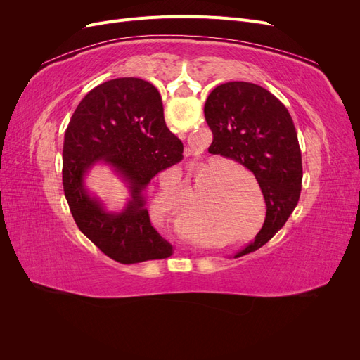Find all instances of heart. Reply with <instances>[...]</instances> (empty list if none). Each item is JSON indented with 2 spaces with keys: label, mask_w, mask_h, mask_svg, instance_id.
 <instances>
[{
  "label": "heart",
  "mask_w": 360,
  "mask_h": 360,
  "mask_svg": "<svg viewBox=\"0 0 360 360\" xmlns=\"http://www.w3.org/2000/svg\"><path fill=\"white\" fill-rule=\"evenodd\" d=\"M216 160H212L209 163H205V167H210V165H214ZM213 169H205L201 176L197 179V181H195V186H193V197L192 200L188 202V205L184 207V210L181 213V219H180V224H179V231L183 237H186L188 240H191L192 243L195 245H200V238L192 236L191 233L187 231L189 229L190 231H216L219 230L221 226V222L224 219V214L222 212H219V205H217L213 200V192H216L217 188L224 186V176L222 174H214L213 176ZM171 179L172 181L169 184H165L163 186V192H165L167 197H169V201L167 202V212L169 214H176V207H174V202L171 201V197L174 193V189H176L177 186H180V184L183 183V176L181 172L179 169H174L172 174H171ZM207 183L205 184V181ZM205 184L206 186L204 187L203 184ZM205 188V197L201 199L199 198V195L202 191V188ZM200 199L199 202L198 198ZM199 202V204H196V201ZM176 217V216H174ZM188 229L186 231V228Z\"/></svg>",
  "instance_id": "obj_1"
}]
</instances>
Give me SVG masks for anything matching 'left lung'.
<instances>
[{
    "label": "left lung",
    "instance_id": "8db88e82",
    "mask_svg": "<svg viewBox=\"0 0 360 360\" xmlns=\"http://www.w3.org/2000/svg\"><path fill=\"white\" fill-rule=\"evenodd\" d=\"M204 115L213 132L210 153L252 171L266 201L264 224L255 240L236 254L242 257L266 245L297 205L303 171L296 127L274 94L243 81L217 85Z\"/></svg>",
    "mask_w": 360,
    "mask_h": 360
}]
</instances>
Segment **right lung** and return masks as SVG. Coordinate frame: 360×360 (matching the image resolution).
<instances>
[{
	"label": "right lung",
	"instance_id": "add662e5",
	"mask_svg": "<svg viewBox=\"0 0 360 360\" xmlns=\"http://www.w3.org/2000/svg\"><path fill=\"white\" fill-rule=\"evenodd\" d=\"M183 158V143L169 132L156 86L139 78L97 85L73 112L64 135L63 186L79 230L122 264L172 255L174 248L150 222L146 189L158 174ZM96 162L110 165L129 189L120 212H108L84 186Z\"/></svg>",
	"mask_w": 360,
	"mask_h": 360
}]
</instances>
